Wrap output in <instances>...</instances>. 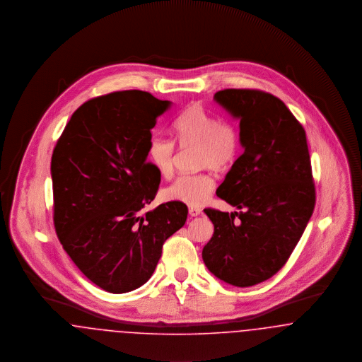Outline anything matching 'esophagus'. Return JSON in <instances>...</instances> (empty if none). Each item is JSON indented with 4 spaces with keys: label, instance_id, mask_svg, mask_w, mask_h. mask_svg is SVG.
Wrapping results in <instances>:
<instances>
[{
    "label": "esophagus",
    "instance_id": "34e87169",
    "mask_svg": "<svg viewBox=\"0 0 362 362\" xmlns=\"http://www.w3.org/2000/svg\"><path fill=\"white\" fill-rule=\"evenodd\" d=\"M202 214V209L199 207H189L190 216H199Z\"/></svg>",
    "mask_w": 362,
    "mask_h": 362
}]
</instances>
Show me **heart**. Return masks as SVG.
Segmentation results:
<instances>
[{
  "label": "heart",
  "instance_id": "obj_1",
  "mask_svg": "<svg viewBox=\"0 0 362 362\" xmlns=\"http://www.w3.org/2000/svg\"><path fill=\"white\" fill-rule=\"evenodd\" d=\"M174 141L181 151L194 150L197 169L226 172L240 153V132L225 118L209 112L203 105L185 107L173 122ZM147 158L163 178H170L175 170L178 153L170 139L153 136L148 141ZM215 189V180L209 173L181 175L162 190L166 202H180L190 207L204 204Z\"/></svg>",
  "mask_w": 362,
  "mask_h": 362
}]
</instances>
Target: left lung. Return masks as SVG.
<instances>
[{
  "label": "left lung",
  "instance_id": "obj_1",
  "mask_svg": "<svg viewBox=\"0 0 362 362\" xmlns=\"http://www.w3.org/2000/svg\"><path fill=\"white\" fill-rule=\"evenodd\" d=\"M214 98L240 119L244 148L216 194L243 211L204 209L214 234L202 255L216 278L247 287L285 266L313 214L310 156L303 125L279 98L247 88Z\"/></svg>",
  "mask_w": 362,
  "mask_h": 362
}]
</instances>
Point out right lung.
Returning <instances> with one entry per match:
<instances>
[{"instance_id":"right-lung-1","label":"right lung","mask_w":362,"mask_h":362,"mask_svg":"<svg viewBox=\"0 0 362 362\" xmlns=\"http://www.w3.org/2000/svg\"><path fill=\"white\" fill-rule=\"evenodd\" d=\"M169 106L139 90L96 96L72 115L53 151L58 240L77 268L109 293L144 285L165 241L187 221L180 202L146 211L160 182L147 147Z\"/></svg>"}]
</instances>
